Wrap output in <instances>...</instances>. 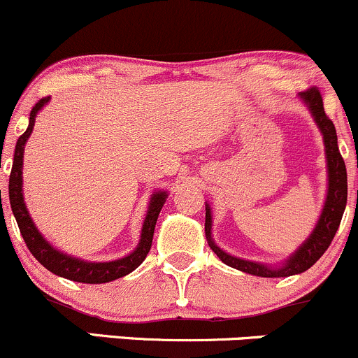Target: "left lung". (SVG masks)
Returning <instances> with one entry per match:
<instances>
[{"label":"left lung","instance_id":"obj_1","mask_svg":"<svg viewBox=\"0 0 358 358\" xmlns=\"http://www.w3.org/2000/svg\"><path fill=\"white\" fill-rule=\"evenodd\" d=\"M301 98L304 103L311 110L314 120H316L317 127H320L321 134L324 139L326 148V163H328V195H326V202L321 212V217L314 227L313 234L306 239L304 245L301 246L292 257L285 262L284 266L272 268V266L262 265V263H255L248 260H241V258L231 257V255L224 253V251L215 246V243L210 238V209L209 206L206 207V236L209 241L210 250L221 258V262L226 265L233 266V268L241 270V272L258 275V277H289V275H296L306 272L308 268L323 257V253L331 245L333 238H335L336 231H338L341 217H343L345 206H347V166L341 158L338 149V139H336V129L333 125L331 119L326 115L323 107V96L321 92L313 86V88L306 90L301 93Z\"/></svg>","mask_w":358,"mask_h":358}]
</instances>
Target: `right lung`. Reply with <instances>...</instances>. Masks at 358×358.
Masks as SVG:
<instances>
[{
  "label": "right lung",
  "instance_id": "obj_1",
  "mask_svg": "<svg viewBox=\"0 0 358 358\" xmlns=\"http://www.w3.org/2000/svg\"><path fill=\"white\" fill-rule=\"evenodd\" d=\"M49 101V96L41 98L37 103L34 105L32 112H30L29 127L18 137L17 146H15V156H13V166H11L10 173V185H8V194H10V203L11 210H13L15 219H17L18 229L22 233L23 241H25L27 248L30 253L37 258L41 265H44L49 272L59 275V277L69 278L74 282H83V284H105V282L117 280V278L124 277V275L131 273L136 270L144 258L148 257L149 250L152 245V234H155L156 221L163 207L164 200L168 195L164 192H158L151 197L149 202V210L146 219L143 224V234H141L139 246L136 251H132L129 257L120 258L115 262H105V263H92L85 260H78V258L68 257V255L61 253V251L54 250L49 243L42 238L38 233L37 227L34 226L32 219H30L29 210H27L25 203H23V194H22V164H23V146H25L27 139L32 134V129L35 124V115L44 105Z\"/></svg>",
  "mask_w": 358,
  "mask_h": 358
}]
</instances>
